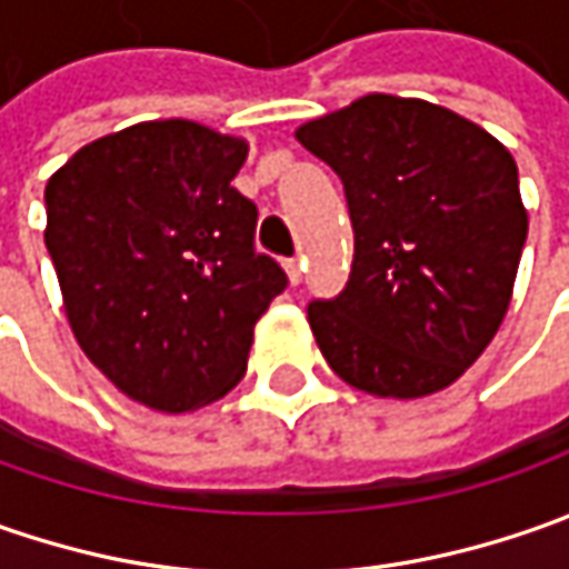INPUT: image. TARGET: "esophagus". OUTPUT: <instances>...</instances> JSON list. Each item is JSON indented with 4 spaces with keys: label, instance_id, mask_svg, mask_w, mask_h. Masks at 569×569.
Instances as JSON below:
<instances>
[{
    "label": "esophagus",
    "instance_id": "1",
    "mask_svg": "<svg viewBox=\"0 0 569 569\" xmlns=\"http://www.w3.org/2000/svg\"><path fill=\"white\" fill-rule=\"evenodd\" d=\"M284 272H288V281H291V284H300V281H303V262H300V259H288V262H284Z\"/></svg>",
    "mask_w": 569,
    "mask_h": 569
}]
</instances>
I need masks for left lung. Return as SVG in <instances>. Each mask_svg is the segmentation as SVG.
<instances>
[{
  "instance_id": "1",
  "label": "left lung",
  "mask_w": 569,
  "mask_h": 569,
  "mask_svg": "<svg viewBox=\"0 0 569 569\" xmlns=\"http://www.w3.org/2000/svg\"><path fill=\"white\" fill-rule=\"evenodd\" d=\"M297 142L345 183L351 278L307 307L341 380L425 399L491 345L529 233L513 154L478 122L418 98L367 94L303 122Z\"/></svg>"
}]
</instances>
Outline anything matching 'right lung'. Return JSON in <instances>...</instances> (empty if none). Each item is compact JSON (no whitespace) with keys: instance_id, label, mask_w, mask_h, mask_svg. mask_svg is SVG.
Listing matches in <instances>:
<instances>
[{"instance_id":"1","label":"right lung","mask_w":569,"mask_h":569,"mask_svg":"<svg viewBox=\"0 0 569 569\" xmlns=\"http://www.w3.org/2000/svg\"><path fill=\"white\" fill-rule=\"evenodd\" d=\"M250 144L151 120L78 148L47 183V250L81 351L132 402L183 415L247 373L252 329L284 291L230 187Z\"/></svg>"}]
</instances>
